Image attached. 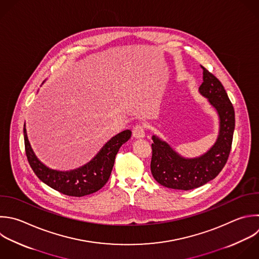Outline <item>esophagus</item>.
Here are the masks:
<instances>
[{
	"label": "esophagus",
	"instance_id": "esophagus-1",
	"mask_svg": "<svg viewBox=\"0 0 259 259\" xmlns=\"http://www.w3.org/2000/svg\"><path fill=\"white\" fill-rule=\"evenodd\" d=\"M133 136L136 139H143L145 137V127L142 124H137L133 130Z\"/></svg>",
	"mask_w": 259,
	"mask_h": 259
}]
</instances>
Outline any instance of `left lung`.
<instances>
[{
	"mask_svg": "<svg viewBox=\"0 0 259 259\" xmlns=\"http://www.w3.org/2000/svg\"><path fill=\"white\" fill-rule=\"evenodd\" d=\"M203 82L199 93L208 99L220 118V132L214 145L203 155L184 158L166 142L153 136L151 172L161 185L181 190L197 188L222 171L230 155L235 128V111L222 83L201 66Z\"/></svg>",
	"mask_w": 259,
	"mask_h": 259,
	"instance_id": "1",
	"label": "left lung"
}]
</instances>
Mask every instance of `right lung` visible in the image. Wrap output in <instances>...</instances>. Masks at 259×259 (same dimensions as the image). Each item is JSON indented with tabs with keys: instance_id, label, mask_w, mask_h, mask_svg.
Returning <instances> with one entry per match:
<instances>
[{
	"instance_id": "add662e5",
	"label": "right lung",
	"mask_w": 259,
	"mask_h": 259,
	"mask_svg": "<svg viewBox=\"0 0 259 259\" xmlns=\"http://www.w3.org/2000/svg\"><path fill=\"white\" fill-rule=\"evenodd\" d=\"M23 133L27 160L36 176L55 190L76 197L96 192L105 185L110 177L119 148L132 136L130 130L123 131L111 138L86 165L71 171H58L47 167L37 159L29 144L25 124Z\"/></svg>"
}]
</instances>
